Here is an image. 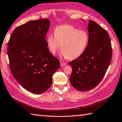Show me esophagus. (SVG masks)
<instances>
[{"label": "esophagus", "instance_id": "1", "mask_svg": "<svg viewBox=\"0 0 122 122\" xmlns=\"http://www.w3.org/2000/svg\"><path fill=\"white\" fill-rule=\"evenodd\" d=\"M60 65H61V66H64V65H66V63H65V62H64L61 61L60 62Z\"/></svg>", "mask_w": 122, "mask_h": 122}]
</instances>
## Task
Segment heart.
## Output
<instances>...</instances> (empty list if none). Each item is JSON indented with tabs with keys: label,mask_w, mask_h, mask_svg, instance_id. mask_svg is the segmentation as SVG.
Returning a JSON list of instances; mask_svg holds the SVG:
<instances>
[{
	"label": "heart",
	"mask_w": 122,
	"mask_h": 122,
	"mask_svg": "<svg viewBox=\"0 0 122 122\" xmlns=\"http://www.w3.org/2000/svg\"><path fill=\"white\" fill-rule=\"evenodd\" d=\"M89 39L88 33L86 31L79 30L72 26L65 25L56 27L54 36L48 35L46 43L51 54L55 55L60 46L62 56L66 59H75L85 52Z\"/></svg>",
	"instance_id": "1"
}]
</instances>
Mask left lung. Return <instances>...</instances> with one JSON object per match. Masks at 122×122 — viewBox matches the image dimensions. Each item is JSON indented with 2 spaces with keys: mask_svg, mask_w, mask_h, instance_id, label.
Listing matches in <instances>:
<instances>
[{
  "mask_svg": "<svg viewBox=\"0 0 122 122\" xmlns=\"http://www.w3.org/2000/svg\"><path fill=\"white\" fill-rule=\"evenodd\" d=\"M88 31L89 39L86 51L68 63L73 70L71 84L81 91L94 88L102 81L112 58L111 40L107 31L92 20H89Z\"/></svg>",
  "mask_w": 122,
  "mask_h": 122,
  "instance_id": "1",
  "label": "left lung"
}]
</instances>
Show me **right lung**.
I'll return each mask as SVG.
<instances>
[{
  "instance_id": "1",
  "label": "right lung",
  "mask_w": 122,
  "mask_h": 122,
  "mask_svg": "<svg viewBox=\"0 0 122 122\" xmlns=\"http://www.w3.org/2000/svg\"><path fill=\"white\" fill-rule=\"evenodd\" d=\"M51 21L31 20L17 27L8 44L10 71L27 91L40 94L51 87L60 62L47 48L45 37Z\"/></svg>"
}]
</instances>
